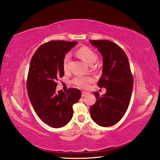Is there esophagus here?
<instances>
[{
  "label": "esophagus",
  "mask_w": 160,
  "mask_h": 160,
  "mask_svg": "<svg viewBox=\"0 0 160 160\" xmlns=\"http://www.w3.org/2000/svg\"><path fill=\"white\" fill-rule=\"evenodd\" d=\"M88 92H82V94H81V96H82L83 97H86V96L88 95Z\"/></svg>",
  "instance_id": "34e87169"
}]
</instances>
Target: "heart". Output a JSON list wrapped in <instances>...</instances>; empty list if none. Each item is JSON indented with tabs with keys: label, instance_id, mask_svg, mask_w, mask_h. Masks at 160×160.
Returning <instances> with one entry per match:
<instances>
[{
	"label": "heart",
	"instance_id": "1",
	"mask_svg": "<svg viewBox=\"0 0 160 160\" xmlns=\"http://www.w3.org/2000/svg\"><path fill=\"white\" fill-rule=\"evenodd\" d=\"M77 54L80 58L82 59L83 61L90 65L94 63L98 58L97 54L96 52L90 47H86V46H83V47L78 49ZM70 55L69 53H67L63 59V68L65 72H67L70 69ZM93 81L94 79L90 77L77 76L74 78L72 83L76 86L82 88V89H88L90 87V83L93 82Z\"/></svg>",
	"mask_w": 160,
	"mask_h": 160
}]
</instances>
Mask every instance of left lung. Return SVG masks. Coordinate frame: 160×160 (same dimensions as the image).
Instances as JSON below:
<instances>
[{
	"label": "left lung",
	"mask_w": 160,
	"mask_h": 160,
	"mask_svg": "<svg viewBox=\"0 0 160 160\" xmlns=\"http://www.w3.org/2000/svg\"><path fill=\"white\" fill-rule=\"evenodd\" d=\"M90 43L101 53L103 61L99 88H106L101 97L94 92L96 103L90 109L92 119L101 127H110L120 121L129 107L133 79L125 51L112 41L92 40Z\"/></svg>",
	"instance_id": "1"
}]
</instances>
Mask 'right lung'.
I'll use <instances>...</instances> for the list:
<instances>
[{"instance_id": "1", "label": "right lung", "mask_w": 160, "mask_h": 160, "mask_svg": "<svg viewBox=\"0 0 160 160\" xmlns=\"http://www.w3.org/2000/svg\"><path fill=\"white\" fill-rule=\"evenodd\" d=\"M77 42L50 41L41 45L32 57L28 72V96L42 121L53 128L67 125L73 115V104L81 97L76 88L56 92L57 81L64 72L63 59Z\"/></svg>"}]
</instances>
